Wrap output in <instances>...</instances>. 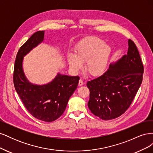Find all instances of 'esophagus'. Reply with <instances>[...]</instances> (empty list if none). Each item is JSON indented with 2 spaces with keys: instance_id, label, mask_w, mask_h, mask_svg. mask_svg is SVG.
<instances>
[{
  "instance_id": "obj_1",
  "label": "esophagus",
  "mask_w": 153,
  "mask_h": 153,
  "mask_svg": "<svg viewBox=\"0 0 153 153\" xmlns=\"http://www.w3.org/2000/svg\"><path fill=\"white\" fill-rule=\"evenodd\" d=\"M84 82H83L82 80L80 79V80H79V82H78V85H79V86H82V85H84Z\"/></svg>"
}]
</instances>
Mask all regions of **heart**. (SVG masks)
Here are the masks:
<instances>
[{"label":"heart","instance_id":"b5f03b06","mask_svg":"<svg viewBox=\"0 0 153 153\" xmlns=\"http://www.w3.org/2000/svg\"><path fill=\"white\" fill-rule=\"evenodd\" d=\"M110 45L96 37L86 38L74 49V55L69 53L67 61L72 70L77 72L85 62V71L92 76L98 77L106 71L112 55Z\"/></svg>","mask_w":153,"mask_h":153}]
</instances>
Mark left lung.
<instances>
[{
    "label": "left lung",
    "instance_id": "1",
    "mask_svg": "<svg viewBox=\"0 0 153 153\" xmlns=\"http://www.w3.org/2000/svg\"><path fill=\"white\" fill-rule=\"evenodd\" d=\"M143 66L135 44L128 40L126 55L110 64L103 75L87 82L88 107L103 120L117 118L126 112L142 84Z\"/></svg>",
    "mask_w": 153,
    "mask_h": 153
}]
</instances>
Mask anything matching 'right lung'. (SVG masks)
<instances>
[{
  "label": "right lung",
  "instance_id": "add662e5",
  "mask_svg": "<svg viewBox=\"0 0 153 153\" xmlns=\"http://www.w3.org/2000/svg\"><path fill=\"white\" fill-rule=\"evenodd\" d=\"M45 31H38L23 45L18 52L14 67L13 82L16 91L29 112L45 122L57 119L65 110L69 98L77 88L79 76L58 73L45 85L32 84L23 70L24 57L44 40Z\"/></svg>",
  "mask_w": 153,
  "mask_h": 153
}]
</instances>
